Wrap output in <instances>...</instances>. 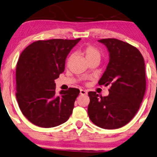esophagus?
Here are the masks:
<instances>
[{"mask_svg":"<svg viewBox=\"0 0 157 157\" xmlns=\"http://www.w3.org/2000/svg\"><path fill=\"white\" fill-rule=\"evenodd\" d=\"M87 94H88V92H87L86 90H80V95H82V96H83V95H87Z\"/></svg>","mask_w":157,"mask_h":157,"instance_id":"obj_1","label":"esophagus"}]
</instances>
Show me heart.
I'll return each mask as SVG.
<instances>
[{
	"instance_id": "obj_1",
	"label": "heart",
	"mask_w": 157,
	"mask_h": 157,
	"mask_svg": "<svg viewBox=\"0 0 157 157\" xmlns=\"http://www.w3.org/2000/svg\"><path fill=\"white\" fill-rule=\"evenodd\" d=\"M81 52L85 56V59L88 61L95 59H101V56L100 51L93 45H86V46L83 47L81 50Z\"/></svg>"
}]
</instances>
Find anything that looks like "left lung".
<instances>
[{
    "instance_id": "1",
    "label": "left lung",
    "mask_w": 157,
    "mask_h": 157,
    "mask_svg": "<svg viewBox=\"0 0 157 157\" xmlns=\"http://www.w3.org/2000/svg\"><path fill=\"white\" fill-rule=\"evenodd\" d=\"M98 42L106 45L109 54V62L98 84L112 86L107 96L88 93L89 118L101 128L117 129L134 117L144 98V59L138 49L120 40L101 39Z\"/></svg>"
}]
</instances>
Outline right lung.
Here are the masks:
<instances>
[{
  "mask_svg": "<svg viewBox=\"0 0 157 157\" xmlns=\"http://www.w3.org/2000/svg\"><path fill=\"white\" fill-rule=\"evenodd\" d=\"M81 40H37L21 53L16 69V97L29 122L41 128H53L68 120L80 93L70 88L56 94L54 80L64 71L70 51Z\"/></svg>",
  "mask_w": 157,
  "mask_h": 157,
  "instance_id": "obj_1",
  "label": "right lung"
}]
</instances>
